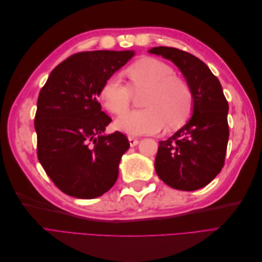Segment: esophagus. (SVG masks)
Listing matches in <instances>:
<instances>
[{"label":"esophagus","instance_id":"obj_1","mask_svg":"<svg viewBox=\"0 0 262 262\" xmlns=\"http://www.w3.org/2000/svg\"><path fill=\"white\" fill-rule=\"evenodd\" d=\"M128 139H129V143L131 146H136L139 143V139H137V138L130 136V137H128Z\"/></svg>","mask_w":262,"mask_h":262}]
</instances>
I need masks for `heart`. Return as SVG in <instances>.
I'll list each match as a JSON object with an SVG mask.
<instances>
[{"label":"heart","instance_id":"heart-1","mask_svg":"<svg viewBox=\"0 0 262 262\" xmlns=\"http://www.w3.org/2000/svg\"><path fill=\"white\" fill-rule=\"evenodd\" d=\"M129 84L118 75L109 76L101 85L99 98L113 114L129 107L132 92L146 90L142 105L145 108L126 112L117 119L116 126L131 136L153 134L184 124L193 109V94L189 84L161 60L142 58L125 70Z\"/></svg>","mask_w":262,"mask_h":262}]
</instances>
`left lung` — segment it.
<instances>
[{
	"label": "left lung",
	"mask_w": 262,
	"mask_h": 262,
	"mask_svg": "<svg viewBox=\"0 0 262 262\" xmlns=\"http://www.w3.org/2000/svg\"><path fill=\"white\" fill-rule=\"evenodd\" d=\"M148 52L175 63L193 94L191 119L172 137L160 141L155 158V170L166 185L193 191L210 184L224 166L228 102L219 78L193 54L171 47Z\"/></svg>",
	"instance_id": "8db88e82"
}]
</instances>
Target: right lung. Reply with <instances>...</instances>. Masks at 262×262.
<instances>
[{
  "mask_svg": "<svg viewBox=\"0 0 262 262\" xmlns=\"http://www.w3.org/2000/svg\"><path fill=\"white\" fill-rule=\"evenodd\" d=\"M133 54L130 50L75 53L52 70L39 93L37 156L62 192L94 199L117 181L119 163L130 143L119 131L102 134L112 118L97 97L101 85Z\"/></svg>",
  "mask_w": 262,
  "mask_h": 262,
  "instance_id": "right-lung-1",
  "label": "right lung"
}]
</instances>
